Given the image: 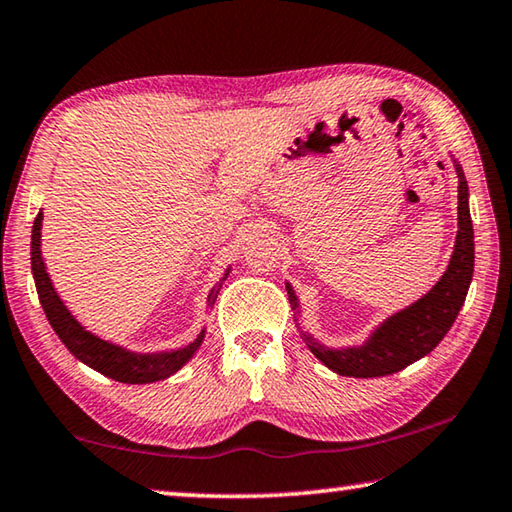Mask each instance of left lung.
Returning <instances> with one entry per match:
<instances>
[{
  "label": "left lung",
  "mask_w": 512,
  "mask_h": 512,
  "mask_svg": "<svg viewBox=\"0 0 512 512\" xmlns=\"http://www.w3.org/2000/svg\"><path fill=\"white\" fill-rule=\"evenodd\" d=\"M458 171V235L452 262H449L445 275L427 296L420 298L409 309L400 311L386 320L363 348L352 350H329L325 345L302 334V341L309 350L325 363L329 370L339 372L343 377H384L400 372L409 363L422 359L454 325L461 311L467 289H470L474 273V230L467 207V180L463 169L456 164ZM289 300L298 307L296 296L291 289Z\"/></svg>",
  "instance_id": "left-lung-1"
}]
</instances>
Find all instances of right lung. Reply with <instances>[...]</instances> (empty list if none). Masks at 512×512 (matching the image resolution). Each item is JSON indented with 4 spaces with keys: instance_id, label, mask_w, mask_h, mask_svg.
I'll list each match as a JSON object with an SVG mask.
<instances>
[{
    "instance_id": "1",
    "label": "right lung",
    "mask_w": 512,
    "mask_h": 512,
    "mask_svg": "<svg viewBox=\"0 0 512 512\" xmlns=\"http://www.w3.org/2000/svg\"><path fill=\"white\" fill-rule=\"evenodd\" d=\"M40 225L42 214H38L36 221H33L31 235L33 280H36L40 305L45 309L49 325L54 327L58 339L65 343V348L72 352L76 359L88 363L90 368L101 372V375L115 381H124V384H149V381L164 379L173 375V372H178L189 359H192V354L203 341V332L198 334V339L194 343H189L187 348L164 354H133L117 348V345L97 339V336L90 332H85V329L76 323L74 316L69 314L63 302H60L54 287H51V280L45 271V262H42L40 255ZM219 289L221 282L216 284L210 293V305H214Z\"/></svg>"
}]
</instances>
